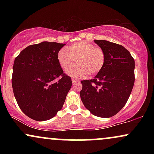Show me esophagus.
I'll return each instance as SVG.
<instances>
[{"label":"esophagus","mask_w":154,"mask_h":154,"mask_svg":"<svg viewBox=\"0 0 154 154\" xmlns=\"http://www.w3.org/2000/svg\"><path fill=\"white\" fill-rule=\"evenodd\" d=\"M72 83H77V82H79V80L78 79L72 78Z\"/></svg>","instance_id":"esophagus-1"}]
</instances>
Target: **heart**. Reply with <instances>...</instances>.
I'll return each mask as SVG.
<instances>
[{
    "mask_svg": "<svg viewBox=\"0 0 154 154\" xmlns=\"http://www.w3.org/2000/svg\"><path fill=\"white\" fill-rule=\"evenodd\" d=\"M57 58L60 66L64 70L68 69L77 59L79 64L66 71L67 75L74 77L97 75L103 68L106 61L103 49L87 41L77 42L69 46L68 49L63 48L58 53Z\"/></svg>",
    "mask_w": 154,
    "mask_h": 154,
    "instance_id": "heart-1",
    "label": "heart"
}]
</instances>
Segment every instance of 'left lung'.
<instances>
[{"label":"left lung","instance_id":"1","mask_svg":"<svg viewBox=\"0 0 154 154\" xmlns=\"http://www.w3.org/2000/svg\"><path fill=\"white\" fill-rule=\"evenodd\" d=\"M94 41L105 53V64L94 79L81 81L80 97L91 114L109 118L116 115L130 97L135 83V60L122 45Z\"/></svg>","mask_w":154,"mask_h":154}]
</instances>
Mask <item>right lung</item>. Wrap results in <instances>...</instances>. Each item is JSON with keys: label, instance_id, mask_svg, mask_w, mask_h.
<instances>
[{"label": "right lung", "instance_id": "add662e5", "mask_svg": "<svg viewBox=\"0 0 154 154\" xmlns=\"http://www.w3.org/2000/svg\"><path fill=\"white\" fill-rule=\"evenodd\" d=\"M65 45L42 42L29 45L15 58L14 94L21 110L31 119L48 120L62 109L72 85L58 61V53Z\"/></svg>", "mask_w": 154, "mask_h": 154}]
</instances>
